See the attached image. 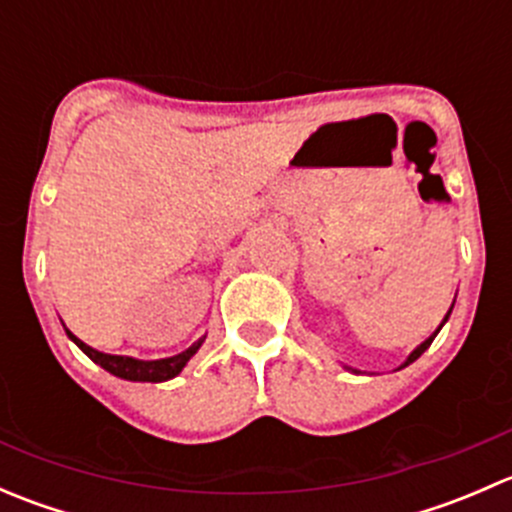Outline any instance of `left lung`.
<instances>
[{
	"label": "left lung",
	"mask_w": 512,
	"mask_h": 512,
	"mask_svg": "<svg viewBox=\"0 0 512 512\" xmlns=\"http://www.w3.org/2000/svg\"><path fill=\"white\" fill-rule=\"evenodd\" d=\"M453 302H456V299H453ZM451 312H453V304H451V307H448L446 317H443V319H441V324H438V327H436V332H433V334H431V337H428V339H423V342H421V344H418V347L414 349V352H411L409 356H406V361H404V364H401V366H399V369H404V366L414 364V361L418 359V356H421L423 352H426V349H428V347H431V342H433V339H436V334H438V332H441V329H443V324H446V322H448V317H451ZM342 366H344V369H347V371H352V374H361V371H359V369H354V366H347V364H342ZM399 369H396V371H399Z\"/></svg>",
	"instance_id": "obj_1"
}]
</instances>
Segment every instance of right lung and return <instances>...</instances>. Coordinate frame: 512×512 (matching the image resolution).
<instances>
[{
  "label": "right lung",
  "instance_id": "1",
  "mask_svg": "<svg viewBox=\"0 0 512 512\" xmlns=\"http://www.w3.org/2000/svg\"><path fill=\"white\" fill-rule=\"evenodd\" d=\"M66 334H69V339L81 349V352L89 356L94 364L101 366V369H106L108 374L118 376V379H126V381H151V384H160V381L175 379V376L185 369V364L193 359L195 352H198L205 342V337H200L198 342L190 344L185 352H180L175 356H165V359L146 361V359H136V356L103 354V352H98V349L89 347V344L81 342V339L76 337V334H71L69 329H66Z\"/></svg>",
  "mask_w": 512,
  "mask_h": 512
}]
</instances>
